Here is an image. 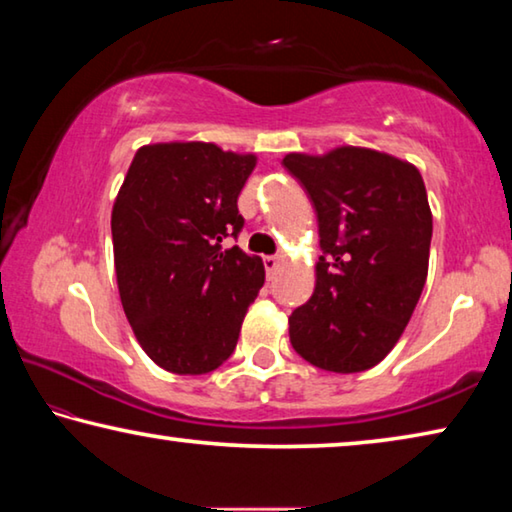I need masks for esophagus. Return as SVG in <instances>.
Here are the masks:
<instances>
[{
    "label": "esophagus",
    "instance_id": "1",
    "mask_svg": "<svg viewBox=\"0 0 512 512\" xmlns=\"http://www.w3.org/2000/svg\"><path fill=\"white\" fill-rule=\"evenodd\" d=\"M278 266H280V257H275V255H269V257H264V269H266V275H271L278 271Z\"/></svg>",
    "mask_w": 512,
    "mask_h": 512
}]
</instances>
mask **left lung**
Segmentation results:
<instances>
[{"mask_svg": "<svg viewBox=\"0 0 512 512\" xmlns=\"http://www.w3.org/2000/svg\"><path fill=\"white\" fill-rule=\"evenodd\" d=\"M319 221L316 287L289 316L300 358L367 371L399 342L426 285L433 216L419 170L389 154L337 148L282 159Z\"/></svg>", "mask_w": 512, "mask_h": 512, "instance_id": "left-lung-1", "label": "left lung"}]
</instances>
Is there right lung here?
Masks as SVG:
<instances>
[{
    "instance_id": "add662e5",
    "label": "right lung",
    "mask_w": 512,
    "mask_h": 512,
    "mask_svg": "<svg viewBox=\"0 0 512 512\" xmlns=\"http://www.w3.org/2000/svg\"><path fill=\"white\" fill-rule=\"evenodd\" d=\"M253 154L214 143H157L134 154L113 202L111 234L123 310L148 358L200 376L234 353L264 264L239 246L237 200Z\"/></svg>"
}]
</instances>
